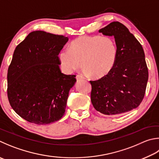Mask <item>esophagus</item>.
<instances>
[{"label":"esophagus","instance_id":"1","mask_svg":"<svg viewBox=\"0 0 159 159\" xmlns=\"http://www.w3.org/2000/svg\"><path fill=\"white\" fill-rule=\"evenodd\" d=\"M76 79L77 80H84L85 78L83 76H81V75H76Z\"/></svg>","mask_w":159,"mask_h":159}]
</instances>
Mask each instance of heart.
<instances>
[{
  "label": "heart",
  "mask_w": 159,
  "mask_h": 159,
  "mask_svg": "<svg viewBox=\"0 0 159 159\" xmlns=\"http://www.w3.org/2000/svg\"><path fill=\"white\" fill-rule=\"evenodd\" d=\"M117 55V45L111 37L85 35L74 39L70 48L60 51L59 60L66 73H71L83 65L86 74L102 79L113 69Z\"/></svg>",
  "instance_id": "1"
}]
</instances>
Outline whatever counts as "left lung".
<instances>
[{
  "instance_id": "8db88e82",
  "label": "left lung",
  "mask_w": 159,
  "mask_h": 159,
  "mask_svg": "<svg viewBox=\"0 0 159 159\" xmlns=\"http://www.w3.org/2000/svg\"><path fill=\"white\" fill-rule=\"evenodd\" d=\"M113 36L118 49L117 61L107 76L90 80L94 108L108 115L136 108L145 96L148 69L142 45L125 25L112 22L99 30Z\"/></svg>"
}]
</instances>
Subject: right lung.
<instances>
[{"instance_id":"right-lung-1","label":"right lung","mask_w":159,"mask_h":159,"mask_svg":"<svg viewBox=\"0 0 159 159\" xmlns=\"http://www.w3.org/2000/svg\"><path fill=\"white\" fill-rule=\"evenodd\" d=\"M67 37L42 30L31 32L16 47L7 71V97L20 117L39 125L65 115L75 75L60 70L58 54Z\"/></svg>"}]
</instances>
